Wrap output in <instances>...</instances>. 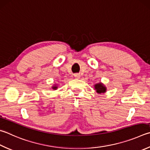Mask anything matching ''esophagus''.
I'll list each match as a JSON object with an SVG mask.
<instances>
[{
    "label": "esophagus",
    "mask_w": 150,
    "mask_h": 150,
    "mask_svg": "<svg viewBox=\"0 0 150 150\" xmlns=\"http://www.w3.org/2000/svg\"><path fill=\"white\" fill-rule=\"evenodd\" d=\"M74 77L76 78V79H79L80 78V75L79 74V73H75V74H74Z\"/></svg>",
    "instance_id": "34e87169"
}]
</instances>
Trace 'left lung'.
I'll return each instance as SVG.
<instances>
[{
  "label": "left lung",
  "mask_w": 150,
  "mask_h": 150,
  "mask_svg": "<svg viewBox=\"0 0 150 150\" xmlns=\"http://www.w3.org/2000/svg\"><path fill=\"white\" fill-rule=\"evenodd\" d=\"M94 87L98 93H103V92H105L106 91V88L102 83L96 84Z\"/></svg>",
  "instance_id": "8db88e82"
}]
</instances>
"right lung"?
Listing matches in <instances>:
<instances>
[{
    "label": "right lung",
    "mask_w": 150,
    "mask_h": 150,
    "mask_svg": "<svg viewBox=\"0 0 150 150\" xmlns=\"http://www.w3.org/2000/svg\"><path fill=\"white\" fill-rule=\"evenodd\" d=\"M52 88H53V89H55V90H56V89L57 88V86H53V87H52Z\"/></svg>",
    "instance_id": "obj_1"
}]
</instances>
